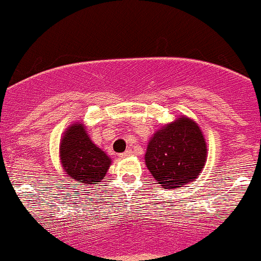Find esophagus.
<instances>
[{
	"instance_id": "1",
	"label": "esophagus",
	"mask_w": 261,
	"mask_h": 261,
	"mask_svg": "<svg viewBox=\"0 0 261 261\" xmlns=\"http://www.w3.org/2000/svg\"><path fill=\"white\" fill-rule=\"evenodd\" d=\"M131 154H133V150H131V149H127V150H126L125 153L120 154V156H121V158H127V156H130Z\"/></svg>"
}]
</instances>
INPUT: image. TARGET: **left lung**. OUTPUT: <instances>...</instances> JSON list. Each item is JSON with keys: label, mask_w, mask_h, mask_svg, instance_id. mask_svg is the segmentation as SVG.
Listing matches in <instances>:
<instances>
[{"label": "left lung", "mask_w": 261, "mask_h": 261, "mask_svg": "<svg viewBox=\"0 0 261 261\" xmlns=\"http://www.w3.org/2000/svg\"><path fill=\"white\" fill-rule=\"evenodd\" d=\"M206 141L200 126L181 116L156 130L148 143L145 164L156 184L177 189L194 182L206 163Z\"/></svg>", "instance_id": "left-lung-1"}]
</instances>
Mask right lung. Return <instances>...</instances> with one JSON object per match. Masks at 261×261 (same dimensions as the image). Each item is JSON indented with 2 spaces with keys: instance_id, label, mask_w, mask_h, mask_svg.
Listing matches in <instances>:
<instances>
[{
  "instance_id": "1",
  "label": "right lung",
  "mask_w": 261,
  "mask_h": 261,
  "mask_svg": "<svg viewBox=\"0 0 261 261\" xmlns=\"http://www.w3.org/2000/svg\"><path fill=\"white\" fill-rule=\"evenodd\" d=\"M60 162L75 186H93L107 174L112 159L90 140L84 122H75L61 138Z\"/></svg>"
}]
</instances>
